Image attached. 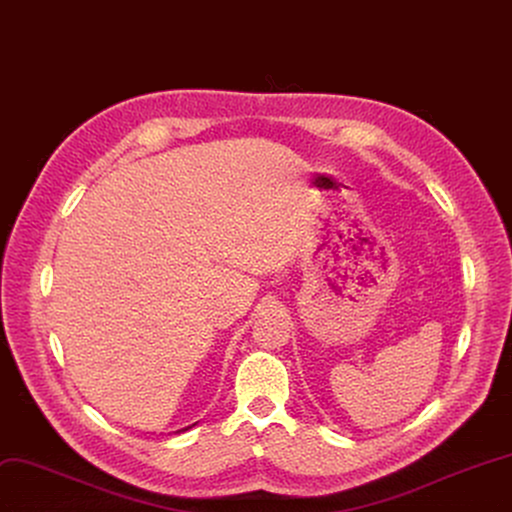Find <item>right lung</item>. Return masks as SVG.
I'll return each instance as SVG.
<instances>
[{
    "label": "right lung",
    "mask_w": 512,
    "mask_h": 512,
    "mask_svg": "<svg viewBox=\"0 0 512 512\" xmlns=\"http://www.w3.org/2000/svg\"><path fill=\"white\" fill-rule=\"evenodd\" d=\"M192 426H196V424H192ZM192 426H187V428H181V430H177V432H183V430H189Z\"/></svg>",
    "instance_id": "add662e5"
}]
</instances>
